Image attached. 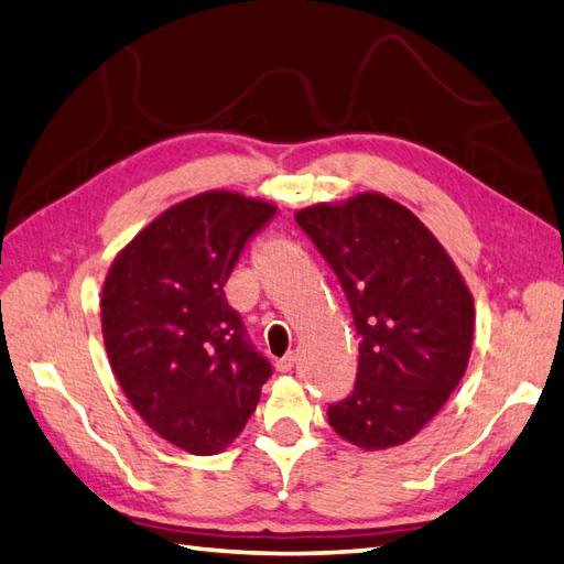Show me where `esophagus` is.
<instances>
[{"instance_id":"1","label":"esophagus","mask_w":564,"mask_h":564,"mask_svg":"<svg viewBox=\"0 0 564 564\" xmlns=\"http://www.w3.org/2000/svg\"><path fill=\"white\" fill-rule=\"evenodd\" d=\"M294 362H296V356H294V351H289L284 358H280V360L275 362V368H278V372H292Z\"/></svg>"}]
</instances>
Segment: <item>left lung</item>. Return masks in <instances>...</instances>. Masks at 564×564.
<instances>
[{
  "instance_id": "1",
  "label": "left lung",
  "mask_w": 564,
  "mask_h": 564,
  "mask_svg": "<svg viewBox=\"0 0 564 564\" xmlns=\"http://www.w3.org/2000/svg\"><path fill=\"white\" fill-rule=\"evenodd\" d=\"M348 299L358 344L356 387L329 405L332 430L365 451L401 446L460 384L475 299L424 223L384 194L296 210Z\"/></svg>"
}]
</instances>
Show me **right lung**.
<instances>
[{
    "label": "right lung",
    "mask_w": 564,
    "mask_h": 564,
    "mask_svg": "<svg viewBox=\"0 0 564 564\" xmlns=\"http://www.w3.org/2000/svg\"><path fill=\"white\" fill-rule=\"evenodd\" d=\"M275 204L210 189L163 210L116 256L101 334L120 389L151 430L216 455L245 430L272 372L223 286Z\"/></svg>",
    "instance_id": "obj_1"
}]
</instances>
